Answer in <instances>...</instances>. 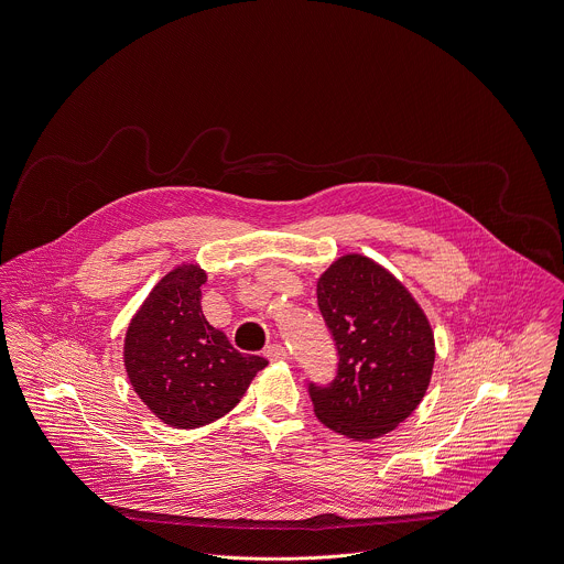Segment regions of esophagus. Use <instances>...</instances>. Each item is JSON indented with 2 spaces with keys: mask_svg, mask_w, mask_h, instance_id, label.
I'll list each match as a JSON object with an SVG mask.
<instances>
[{
  "mask_svg": "<svg viewBox=\"0 0 564 564\" xmlns=\"http://www.w3.org/2000/svg\"><path fill=\"white\" fill-rule=\"evenodd\" d=\"M263 357L270 361H283V359H288V350L281 344H270V346H265Z\"/></svg>",
  "mask_w": 564,
  "mask_h": 564,
  "instance_id": "esophagus-1",
  "label": "esophagus"
}]
</instances>
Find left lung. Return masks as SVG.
<instances>
[{
	"instance_id": "1",
	"label": "left lung",
	"mask_w": 564,
	"mask_h": 564,
	"mask_svg": "<svg viewBox=\"0 0 564 564\" xmlns=\"http://www.w3.org/2000/svg\"><path fill=\"white\" fill-rule=\"evenodd\" d=\"M317 307L337 350L333 380L307 382L317 420L357 441L393 431L431 382L435 339L426 315L395 276L361 254L337 259L319 276Z\"/></svg>"
}]
</instances>
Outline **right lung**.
<instances>
[{"label":"right lung","instance_id":"right-lung-1","mask_svg":"<svg viewBox=\"0 0 564 564\" xmlns=\"http://www.w3.org/2000/svg\"><path fill=\"white\" fill-rule=\"evenodd\" d=\"M205 272L189 263L169 272L133 315L126 370L133 391L175 429H198L229 413L268 366L238 352L200 312Z\"/></svg>","mask_w":564,"mask_h":564}]
</instances>
